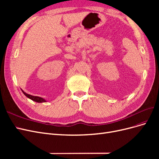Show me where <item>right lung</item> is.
I'll use <instances>...</instances> for the list:
<instances>
[{
	"label": "right lung",
	"mask_w": 159,
	"mask_h": 159,
	"mask_svg": "<svg viewBox=\"0 0 159 159\" xmlns=\"http://www.w3.org/2000/svg\"><path fill=\"white\" fill-rule=\"evenodd\" d=\"M22 91L23 93L25 94L27 98H28L32 99V100H33V101H34V102H38V103H42V102H46V101L45 99H44L42 98L38 97V96H33V95H29V94H28V93H25V91H24L23 90H22Z\"/></svg>",
	"instance_id": "add662e5"
}]
</instances>
